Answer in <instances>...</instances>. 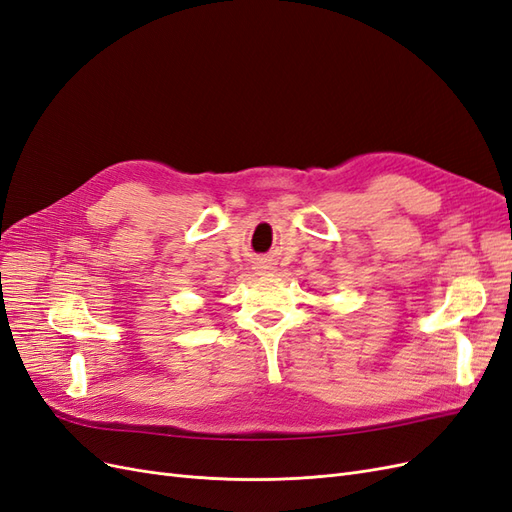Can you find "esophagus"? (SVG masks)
<instances>
[{
  "instance_id": "obj_1",
  "label": "esophagus",
  "mask_w": 512,
  "mask_h": 512,
  "mask_svg": "<svg viewBox=\"0 0 512 512\" xmlns=\"http://www.w3.org/2000/svg\"><path fill=\"white\" fill-rule=\"evenodd\" d=\"M254 269H258L260 273H269L273 267H271V262H258V265H256Z\"/></svg>"
}]
</instances>
